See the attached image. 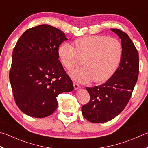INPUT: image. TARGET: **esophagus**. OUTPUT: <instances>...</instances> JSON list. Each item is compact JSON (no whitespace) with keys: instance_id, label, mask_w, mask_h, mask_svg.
Wrapping results in <instances>:
<instances>
[{"instance_id":"1","label":"esophagus","mask_w":148,"mask_h":148,"mask_svg":"<svg viewBox=\"0 0 148 148\" xmlns=\"http://www.w3.org/2000/svg\"><path fill=\"white\" fill-rule=\"evenodd\" d=\"M73 86H74V89L76 90L79 89L80 88H81V85H79L78 83H77V82H73Z\"/></svg>"}]
</instances>
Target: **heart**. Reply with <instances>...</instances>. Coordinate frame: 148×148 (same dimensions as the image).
<instances>
[{
	"label": "heart",
	"instance_id": "heart-1",
	"mask_svg": "<svg viewBox=\"0 0 148 148\" xmlns=\"http://www.w3.org/2000/svg\"><path fill=\"white\" fill-rule=\"evenodd\" d=\"M59 47L58 54L62 64L71 70L82 64L84 67L71 73L81 82H105L114 73L122 59L123 49L117 39L102 35L85 36Z\"/></svg>",
	"mask_w": 148,
	"mask_h": 148
}]
</instances>
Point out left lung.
Segmentation results:
<instances>
[{
	"label": "left lung",
	"mask_w": 148,
	"mask_h": 148,
	"mask_svg": "<svg viewBox=\"0 0 148 148\" xmlns=\"http://www.w3.org/2000/svg\"><path fill=\"white\" fill-rule=\"evenodd\" d=\"M121 39L123 53L120 66L113 75L101 85L86 88L90 99L82 105L84 117L92 123H104L116 117L131 97L139 73L138 53L125 32L111 28Z\"/></svg>",
	"instance_id": "obj_1"
}]
</instances>
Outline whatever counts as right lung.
<instances>
[{
  "label": "right lung",
  "instance_id": "add662e5",
  "mask_svg": "<svg viewBox=\"0 0 148 148\" xmlns=\"http://www.w3.org/2000/svg\"><path fill=\"white\" fill-rule=\"evenodd\" d=\"M65 34L49 25L25 31L13 51L10 81L14 100L25 114L45 118L58 107L56 97L73 90L71 79L58 60Z\"/></svg>",
  "mask_w": 148,
  "mask_h": 148
}]
</instances>
